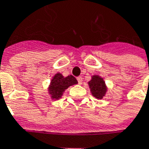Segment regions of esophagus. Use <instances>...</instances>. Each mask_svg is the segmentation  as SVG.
Listing matches in <instances>:
<instances>
[{"mask_svg": "<svg viewBox=\"0 0 149 149\" xmlns=\"http://www.w3.org/2000/svg\"><path fill=\"white\" fill-rule=\"evenodd\" d=\"M77 81L80 85H81L82 81H83V79H82L81 77H77Z\"/></svg>", "mask_w": 149, "mask_h": 149, "instance_id": "esophagus-1", "label": "esophagus"}]
</instances>
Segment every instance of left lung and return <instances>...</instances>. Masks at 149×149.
Listing matches in <instances>:
<instances>
[{
    "mask_svg": "<svg viewBox=\"0 0 149 149\" xmlns=\"http://www.w3.org/2000/svg\"><path fill=\"white\" fill-rule=\"evenodd\" d=\"M89 86L93 96L97 99H102L107 92V86L105 81L99 76H93L91 81L89 82Z\"/></svg>",
    "mask_w": 149,
    "mask_h": 149,
    "instance_id": "obj_1",
    "label": "left lung"
}]
</instances>
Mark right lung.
Returning a JSON list of instances; mask_svg holds the SVG:
<instances>
[{"label":"right lung","instance_id":"add662e5","mask_svg":"<svg viewBox=\"0 0 149 149\" xmlns=\"http://www.w3.org/2000/svg\"><path fill=\"white\" fill-rule=\"evenodd\" d=\"M77 84V79L73 76H68L66 77L58 72L52 79V81L49 85V93L52 99H59L63 95V93L65 89H68L71 85Z\"/></svg>","mask_w":149,"mask_h":149}]
</instances>
